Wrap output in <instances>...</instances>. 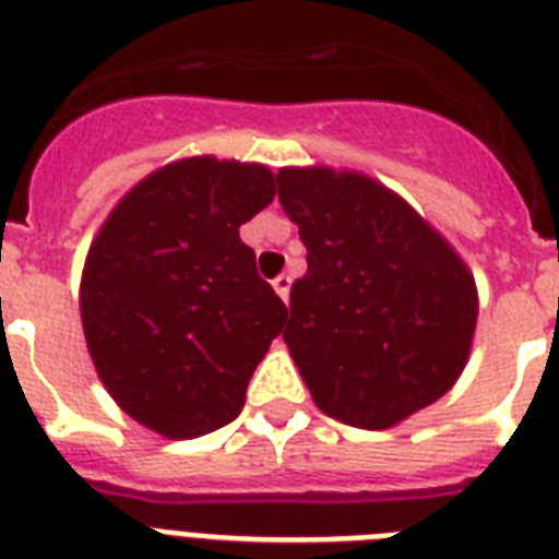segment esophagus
Wrapping results in <instances>:
<instances>
[{
    "mask_svg": "<svg viewBox=\"0 0 559 559\" xmlns=\"http://www.w3.org/2000/svg\"><path fill=\"white\" fill-rule=\"evenodd\" d=\"M289 284H293V278H289L287 272H281L278 278L272 281V287H275V293H278V296L284 298V301H287V298H289Z\"/></svg>",
    "mask_w": 559,
    "mask_h": 559,
    "instance_id": "1",
    "label": "esophagus"
}]
</instances>
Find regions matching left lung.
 Instances as JSON below:
<instances>
[{
    "label": "left lung",
    "instance_id": "left-lung-1",
    "mask_svg": "<svg viewBox=\"0 0 559 559\" xmlns=\"http://www.w3.org/2000/svg\"><path fill=\"white\" fill-rule=\"evenodd\" d=\"M307 246L289 289V354L324 415L385 429L443 397L467 362L473 275L397 193L362 174L278 170Z\"/></svg>",
    "mask_w": 559,
    "mask_h": 559
}]
</instances>
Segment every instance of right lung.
Instances as JSON below:
<instances>
[{"instance_id": "right-lung-1", "label": "right lung", "mask_w": 559, "mask_h": 559, "mask_svg": "<svg viewBox=\"0 0 559 559\" xmlns=\"http://www.w3.org/2000/svg\"><path fill=\"white\" fill-rule=\"evenodd\" d=\"M275 197L263 165L174 162L118 202L86 258L81 319L100 382L165 438L231 424L287 305L240 226Z\"/></svg>"}]
</instances>
